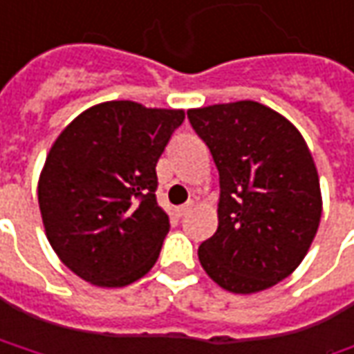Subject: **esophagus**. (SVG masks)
<instances>
[{"label":"esophagus","mask_w":354,"mask_h":354,"mask_svg":"<svg viewBox=\"0 0 354 354\" xmlns=\"http://www.w3.org/2000/svg\"><path fill=\"white\" fill-rule=\"evenodd\" d=\"M192 207H194V203L192 201H188V203H184V205H180L176 209V215L178 217H186V215L192 212Z\"/></svg>","instance_id":"1"}]
</instances>
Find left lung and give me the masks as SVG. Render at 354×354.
<instances>
[{
  "mask_svg": "<svg viewBox=\"0 0 354 354\" xmlns=\"http://www.w3.org/2000/svg\"><path fill=\"white\" fill-rule=\"evenodd\" d=\"M219 170V225L198 249L233 294L274 286L304 261L322 219L317 168L299 131L257 102L189 109Z\"/></svg>",
  "mask_w": 354,
  "mask_h": 354,
  "instance_id": "left-lung-1",
  "label": "left lung"
}]
</instances>
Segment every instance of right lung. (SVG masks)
<instances>
[{"label": "right lung", "mask_w": 354, "mask_h": 354, "mask_svg": "<svg viewBox=\"0 0 354 354\" xmlns=\"http://www.w3.org/2000/svg\"><path fill=\"white\" fill-rule=\"evenodd\" d=\"M182 109L105 102L55 140L39 180L50 247L95 286L121 288L154 266L170 221L156 203V162Z\"/></svg>", "instance_id": "obj_1"}]
</instances>
